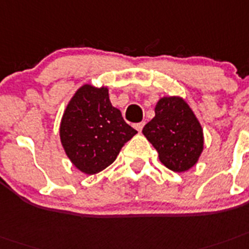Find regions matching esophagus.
Returning a JSON list of instances; mask_svg holds the SVG:
<instances>
[{"mask_svg":"<svg viewBox=\"0 0 249 249\" xmlns=\"http://www.w3.org/2000/svg\"><path fill=\"white\" fill-rule=\"evenodd\" d=\"M144 124H145V123H144V121H142V123H138V124H135V125H134V128L137 129L138 131H142V129L144 128Z\"/></svg>","mask_w":249,"mask_h":249,"instance_id":"esophagus-1","label":"esophagus"}]
</instances>
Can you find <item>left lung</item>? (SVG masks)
Here are the masks:
<instances>
[{
	"label": "left lung",
	"mask_w": 249,
	"mask_h": 249,
	"mask_svg": "<svg viewBox=\"0 0 249 249\" xmlns=\"http://www.w3.org/2000/svg\"><path fill=\"white\" fill-rule=\"evenodd\" d=\"M156 116L143 128L144 137L158 152L160 160L175 172H185L196 164L204 149L199 120L187 102L178 96L162 97Z\"/></svg>",
	"instance_id": "8db88e82"
}]
</instances>
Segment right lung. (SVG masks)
Segmentation results:
<instances>
[{"label":"right lung","mask_w":249,"mask_h":249,"mask_svg":"<svg viewBox=\"0 0 249 249\" xmlns=\"http://www.w3.org/2000/svg\"><path fill=\"white\" fill-rule=\"evenodd\" d=\"M137 134L120 110L111 105L107 87L83 85L64 110L59 135L64 152L86 175L101 172L116 160L125 143Z\"/></svg>","instance_id":"1"}]
</instances>
